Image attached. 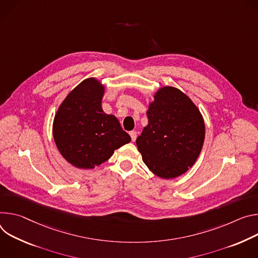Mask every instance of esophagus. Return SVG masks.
Returning <instances> with one entry per match:
<instances>
[{"mask_svg":"<svg viewBox=\"0 0 258 258\" xmlns=\"http://www.w3.org/2000/svg\"><path fill=\"white\" fill-rule=\"evenodd\" d=\"M129 135H130L132 141H135V140H136V137H137V132H136V131H130V132H129Z\"/></svg>","mask_w":258,"mask_h":258,"instance_id":"1","label":"esophagus"}]
</instances>
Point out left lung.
Wrapping results in <instances>:
<instances>
[{
  "instance_id": "left-lung-1",
  "label": "left lung",
  "mask_w": 258,
  "mask_h": 258,
  "mask_svg": "<svg viewBox=\"0 0 258 258\" xmlns=\"http://www.w3.org/2000/svg\"><path fill=\"white\" fill-rule=\"evenodd\" d=\"M149 124L136 139L142 161L162 178L177 177L201 153L205 125L192 101L173 87L161 88L147 111Z\"/></svg>"
}]
</instances>
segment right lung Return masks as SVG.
Listing matches in <instances>:
<instances>
[{
    "label": "right lung",
    "mask_w": 258,
    "mask_h": 258,
    "mask_svg": "<svg viewBox=\"0 0 258 258\" xmlns=\"http://www.w3.org/2000/svg\"><path fill=\"white\" fill-rule=\"evenodd\" d=\"M103 92L98 81L85 80L67 96L55 114L53 137L57 149L77 168L92 169L131 141L118 119L102 110Z\"/></svg>",
    "instance_id": "obj_1"
}]
</instances>
